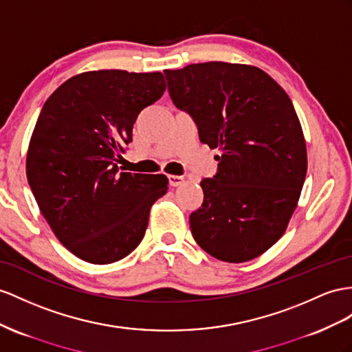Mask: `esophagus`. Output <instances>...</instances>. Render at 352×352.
Here are the masks:
<instances>
[{"label":"esophagus","mask_w":352,"mask_h":352,"mask_svg":"<svg viewBox=\"0 0 352 352\" xmlns=\"http://www.w3.org/2000/svg\"><path fill=\"white\" fill-rule=\"evenodd\" d=\"M169 184L173 187H178V186H183L184 184V177L182 175H169Z\"/></svg>","instance_id":"1"}]
</instances>
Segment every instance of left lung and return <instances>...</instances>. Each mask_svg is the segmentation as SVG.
I'll return each instance as SVG.
<instances>
[{"label": "left lung", "instance_id": "obj_1", "mask_svg": "<svg viewBox=\"0 0 352 352\" xmlns=\"http://www.w3.org/2000/svg\"><path fill=\"white\" fill-rule=\"evenodd\" d=\"M169 96L193 117L199 140L219 148L190 214L195 241L229 263L263 254L284 235L300 197L308 157L292 99L263 69L228 62L165 69Z\"/></svg>", "mask_w": 352, "mask_h": 352}]
</instances>
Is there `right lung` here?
Returning a JSON list of instances; mask_svg holds the SVG:
<instances>
[{
  "mask_svg": "<svg viewBox=\"0 0 352 352\" xmlns=\"http://www.w3.org/2000/svg\"><path fill=\"white\" fill-rule=\"evenodd\" d=\"M166 89L162 73L99 69L62 83L44 102L26 155V177L56 238L85 262L108 265L140 245L164 174L120 173L144 108Z\"/></svg>",
  "mask_w": 352,
  "mask_h": 352,
  "instance_id": "1",
  "label": "right lung"
}]
</instances>
